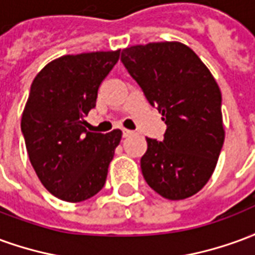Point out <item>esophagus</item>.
<instances>
[{
	"mask_svg": "<svg viewBox=\"0 0 255 255\" xmlns=\"http://www.w3.org/2000/svg\"><path fill=\"white\" fill-rule=\"evenodd\" d=\"M129 135H132V131H129V129H126V128H124V129H123V136H124V138H127V136H129Z\"/></svg>",
	"mask_w": 255,
	"mask_h": 255,
	"instance_id": "esophagus-1",
	"label": "esophagus"
}]
</instances>
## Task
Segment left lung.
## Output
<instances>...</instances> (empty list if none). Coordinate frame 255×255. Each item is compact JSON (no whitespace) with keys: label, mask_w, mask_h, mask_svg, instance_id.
I'll return each instance as SVG.
<instances>
[{"label":"left lung","mask_w":255,"mask_h":255,"mask_svg":"<svg viewBox=\"0 0 255 255\" xmlns=\"http://www.w3.org/2000/svg\"><path fill=\"white\" fill-rule=\"evenodd\" d=\"M122 63L162 115L164 139L146 138V183L172 201L197 194L212 176L224 143L221 91L206 65L180 42L136 45Z\"/></svg>","instance_id":"1"}]
</instances>
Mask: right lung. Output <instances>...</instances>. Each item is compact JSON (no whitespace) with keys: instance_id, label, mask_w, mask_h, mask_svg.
<instances>
[{"instance_id":"add662e5","label":"right lung","mask_w":255,"mask_h":255,"mask_svg":"<svg viewBox=\"0 0 255 255\" xmlns=\"http://www.w3.org/2000/svg\"><path fill=\"white\" fill-rule=\"evenodd\" d=\"M119 57L120 50L63 56L31 84L21 116L27 153L45 188L67 202L86 201L105 186L122 131L90 132L84 117Z\"/></svg>"}]
</instances>
